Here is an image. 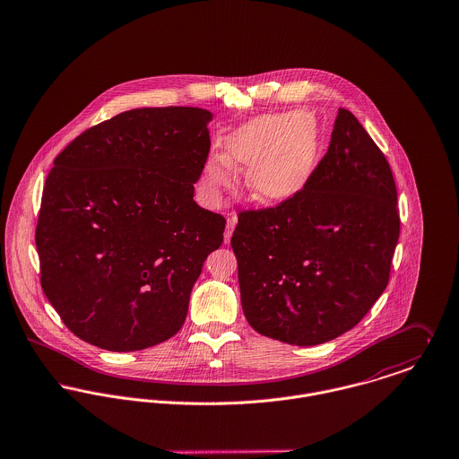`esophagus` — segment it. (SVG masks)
<instances>
[{
    "instance_id": "1",
    "label": "esophagus",
    "mask_w": 459,
    "mask_h": 459,
    "mask_svg": "<svg viewBox=\"0 0 459 459\" xmlns=\"http://www.w3.org/2000/svg\"><path fill=\"white\" fill-rule=\"evenodd\" d=\"M236 223H238V218H236L234 214L227 216V227H225V234H223V241H225V243H229V241H230V238H232V232H234V227H236Z\"/></svg>"
}]
</instances>
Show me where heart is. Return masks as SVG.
<instances>
[{
    "instance_id": "b5f03b06",
    "label": "heart",
    "mask_w": 459,
    "mask_h": 459,
    "mask_svg": "<svg viewBox=\"0 0 459 459\" xmlns=\"http://www.w3.org/2000/svg\"><path fill=\"white\" fill-rule=\"evenodd\" d=\"M320 160L316 123L303 112L264 114L241 126L225 143V158L211 156L204 186L218 194L234 185V167L248 165L247 186L256 201L281 204L298 197Z\"/></svg>"
}]
</instances>
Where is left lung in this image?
Returning <instances> with one entry per match:
<instances>
[{"label": "left lung", "instance_id": "8db88e82", "mask_svg": "<svg viewBox=\"0 0 459 459\" xmlns=\"http://www.w3.org/2000/svg\"><path fill=\"white\" fill-rule=\"evenodd\" d=\"M387 158L340 108L327 153L292 201L241 211L230 245L256 333L299 347L357 325L389 283L400 238Z\"/></svg>", "mask_w": 459, "mask_h": 459}]
</instances>
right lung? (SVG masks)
I'll use <instances>...</instances> for the list:
<instances>
[{"label": "right lung", "mask_w": 459, "mask_h": 459, "mask_svg": "<svg viewBox=\"0 0 459 459\" xmlns=\"http://www.w3.org/2000/svg\"><path fill=\"white\" fill-rule=\"evenodd\" d=\"M211 119L197 107L132 108L56 156L35 232L40 283L86 343L134 352L181 329L225 230L194 201Z\"/></svg>", "instance_id": "add662e5"}]
</instances>
